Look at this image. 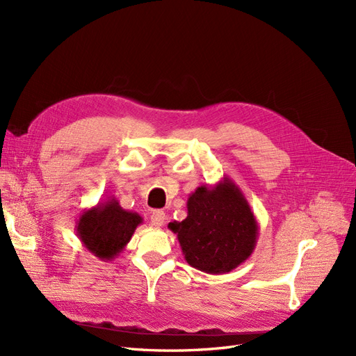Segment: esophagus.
<instances>
[{
  "label": "esophagus",
  "mask_w": 356,
  "mask_h": 356,
  "mask_svg": "<svg viewBox=\"0 0 356 356\" xmlns=\"http://www.w3.org/2000/svg\"><path fill=\"white\" fill-rule=\"evenodd\" d=\"M151 222L155 227H163L165 222V213L164 211H154L151 214Z\"/></svg>",
  "instance_id": "esophagus-1"
}]
</instances>
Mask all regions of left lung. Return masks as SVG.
I'll list each match as a JSON object with an SVG mask.
<instances>
[{
    "label": "left lung",
    "instance_id": "8db88e82",
    "mask_svg": "<svg viewBox=\"0 0 356 356\" xmlns=\"http://www.w3.org/2000/svg\"><path fill=\"white\" fill-rule=\"evenodd\" d=\"M188 264L207 274H225L252 255L258 221L236 183L222 177L200 186L188 198V217L168 222Z\"/></svg>",
    "mask_w": 356,
    "mask_h": 356
}]
</instances>
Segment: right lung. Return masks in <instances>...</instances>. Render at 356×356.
I'll use <instances>...</instances> for the list:
<instances>
[{
  "label": "right lung",
  "instance_id": "add662e5",
  "mask_svg": "<svg viewBox=\"0 0 356 356\" xmlns=\"http://www.w3.org/2000/svg\"><path fill=\"white\" fill-rule=\"evenodd\" d=\"M142 221L138 213L123 209L115 198H110L83 211L76 222V234L86 251L101 261H113Z\"/></svg>",
  "mask_w": 356,
  "mask_h": 356
}]
</instances>
